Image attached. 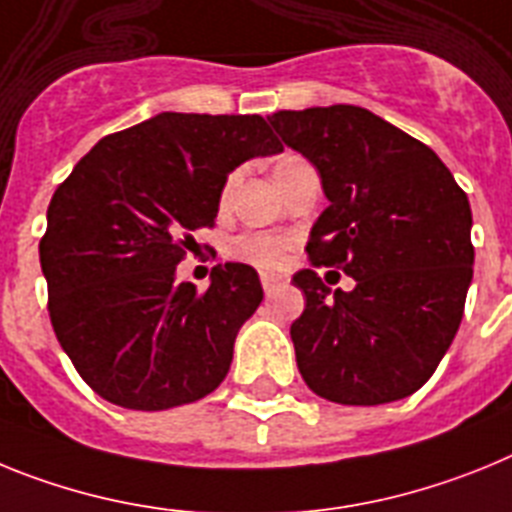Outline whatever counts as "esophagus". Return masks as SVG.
Segmentation results:
<instances>
[{"label":"esophagus","instance_id":"1","mask_svg":"<svg viewBox=\"0 0 512 512\" xmlns=\"http://www.w3.org/2000/svg\"><path fill=\"white\" fill-rule=\"evenodd\" d=\"M278 288H281V281H278V278H273V275H262V291H265V296H273Z\"/></svg>","mask_w":512,"mask_h":512}]
</instances>
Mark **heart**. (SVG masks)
Segmentation results:
<instances>
[{"label":"heart","instance_id":"obj_1","mask_svg":"<svg viewBox=\"0 0 512 512\" xmlns=\"http://www.w3.org/2000/svg\"><path fill=\"white\" fill-rule=\"evenodd\" d=\"M293 162H301L299 154H283L275 162V170L288 167ZM293 250V237L283 234V231H244L239 234L229 247V255L234 260L250 265V268L260 270V273H278L286 268L288 257Z\"/></svg>","mask_w":512,"mask_h":512}]
</instances>
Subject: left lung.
Returning <instances> with one entry per match:
<instances>
[{"label": "left lung", "instance_id": "1", "mask_svg": "<svg viewBox=\"0 0 512 512\" xmlns=\"http://www.w3.org/2000/svg\"><path fill=\"white\" fill-rule=\"evenodd\" d=\"M268 121L317 167L330 201L311 226V268L293 275L306 296L291 324L306 386L355 407L410 397L464 317L469 198L430 146L366 108L278 110ZM317 267L342 269L356 288L330 294Z\"/></svg>", "mask_w": 512, "mask_h": 512}]
</instances>
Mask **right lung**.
<instances>
[{
	"label": "right lung",
	"mask_w": 512,
	"mask_h": 512,
	"mask_svg": "<svg viewBox=\"0 0 512 512\" xmlns=\"http://www.w3.org/2000/svg\"><path fill=\"white\" fill-rule=\"evenodd\" d=\"M278 151L260 115L159 113L97 141L56 188L41 239L48 314L102 399L157 412L224 381L260 278L226 262L198 291L175 268L216 221L229 172Z\"/></svg>",
	"instance_id": "1"
}]
</instances>
